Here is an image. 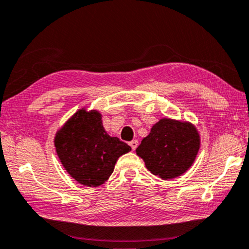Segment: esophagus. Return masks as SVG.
I'll return each mask as SVG.
<instances>
[{"instance_id":"esophagus-1","label":"esophagus","mask_w":249,"mask_h":249,"mask_svg":"<svg viewBox=\"0 0 249 249\" xmlns=\"http://www.w3.org/2000/svg\"><path fill=\"white\" fill-rule=\"evenodd\" d=\"M129 145L131 146L132 151H134V150H136V149H137V146H138V141H137V140H132V141H130V142H129Z\"/></svg>"}]
</instances>
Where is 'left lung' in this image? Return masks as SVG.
<instances>
[{
    "label": "left lung",
    "instance_id": "left-lung-1",
    "mask_svg": "<svg viewBox=\"0 0 249 249\" xmlns=\"http://www.w3.org/2000/svg\"><path fill=\"white\" fill-rule=\"evenodd\" d=\"M201 136L192 122L163 117L136 150L150 172L162 180L184 174L196 159Z\"/></svg>",
    "mask_w": 249,
    "mask_h": 249
}]
</instances>
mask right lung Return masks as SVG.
<instances>
[{
    "label": "right lung",
    "mask_w": 249,
    "mask_h": 249,
    "mask_svg": "<svg viewBox=\"0 0 249 249\" xmlns=\"http://www.w3.org/2000/svg\"><path fill=\"white\" fill-rule=\"evenodd\" d=\"M55 149L64 169L80 184L96 187L108 180L116 162L131 148L110 137L97 109L77 110L56 131Z\"/></svg>",
    "instance_id": "add662e5"
}]
</instances>
